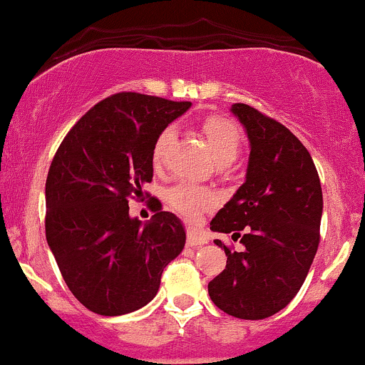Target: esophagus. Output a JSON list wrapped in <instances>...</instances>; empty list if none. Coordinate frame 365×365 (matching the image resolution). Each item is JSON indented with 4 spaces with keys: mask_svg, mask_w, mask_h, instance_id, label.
<instances>
[{
    "mask_svg": "<svg viewBox=\"0 0 365 365\" xmlns=\"http://www.w3.org/2000/svg\"><path fill=\"white\" fill-rule=\"evenodd\" d=\"M186 242H187V246H191V247H200V246H203V244L208 242V237L205 234L198 232V230L190 229L187 230Z\"/></svg>",
    "mask_w": 365,
    "mask_h": 365,
    "instance_id": "1",
    "label": "esophagus"
}]
</instances>
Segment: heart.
Returning <instances> with one entry per match:
<instances>
[{"label":"heart","mask_w":365,"mask_h":365,"mask_svg":"<svg viewBox=\"0 0 365 365\" xmlns=\"http://www.w3.org/2000/svg\"><path fill=\"white\" fill-rule=\"evenodd\" d=\"M201 131H203L205 138H207L208 148L212 155L218 164L227 165L235 160L241 150V135H239L237 128L234 123L227 121L224 118L218 115H212L201 123ZM174 126H167L158 133L152 148V162L155 167H160L164 164V158L167 153V148L170 147L174 140ZM169 203L175 212H179L190 220H195L203 210L210 208L213 205V195L203 187H196L192 184L181 182L174 186L169 191Z\"/></svg>","instance_id":"b5f03b06"}]
</instances>
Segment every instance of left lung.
<instances>
[{"mask_svg": "<svg viewBox=\"0 0 365 365\" xmlns=\"http://www.w3.org/2000/svg\"><path fill=\"white\" fill-rule=\"evenodd\" d=\"M232 114L246 130V181L210 222L213 232L241 239L224 247L225 269L208 284L213 304L239 319H264L295 297L319 246L323 191L311 153L284 124L247 104Z\"/></svg>", "mask_w": 365, "mask_h": 365, "instance_id": "obj_1", "label": "left lung"}]
</instances>
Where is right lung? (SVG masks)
Masks as SVG:
<instances>
[{"label": "right lung", "mask_w": 365, "mask_h": 365, "mask_svg": "<svg viewBox=\"0 0 365 365\" xmlns=\"http://www.w3.org/2000/svg\"><path fill=\"white\" fill-rule=\"evenodd\" d=\"M191 102L121 92L93 106L64 136L46 181V239L68 289L102 316L133 312L155 297L186 232L162 212L130 217V198L152 181L155 138Z\"/></svg>", "instance_id": "add662e5"}]
</instances>
